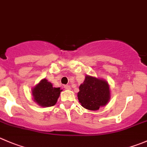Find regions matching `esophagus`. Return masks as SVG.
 <instances>
[{
	"mask_svg": "<svg viewBox=\"0 0 147 147\" xmlns=\"http://www.w3.org/2000/svg\"><path fill=\"white\" fill-rule=\"evenodd\" d=\"M64 88H65V90H70V89H71L70 86H69V85H65V86H64Z\"/></svg>",
	"mask_w": 147,
	"mask_h": 147,
	"instance_id": "esophagus-1",
	"label": "esophagus"
}]
</instances>
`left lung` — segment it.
Masks as SVG:
<instances>
[{"mask_svg":"<svg viewBox=\"0 0 147 147\" xmlns=\"http://www.w3.org/2000/svg\"><path fill=\"white\" fill-rule=\"evenodd\" d=\"M78 98L81 105L90 111H97L105 106L110 100L109 85L105 80L86 75L79 87Z\"/></svg>","mask_w":147,"mask_h":147,"instance_id":"1","label":"left lung"}]
</instances>
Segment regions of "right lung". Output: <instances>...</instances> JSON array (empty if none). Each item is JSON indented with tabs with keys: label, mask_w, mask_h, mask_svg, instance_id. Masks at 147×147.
Instances as JSON below:
<instances>
[{
	"label": "right lung",
	"mask_w": 147,
	"mask_h": 147,
	"mask_svg": "<svg viewBox=\"0 0 147 147\" xmlns=\"http://www.w3.org/2000/svg\"><path fill=\"white\" fill-rule=\"evenodd\" d=\"M62 90L54 88L50 82L43 79L32 89L34 100L38 105L42 107L53 106L56 104Z\"/></svg>",
	"instance_id": "obj_1"
}]
</instances>
